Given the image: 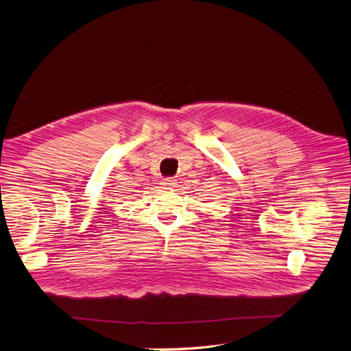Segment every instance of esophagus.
Masks as SVG:
<instances>
[{
    "label": "esophagus",
    "instance_id": "1",
    "mask_svg": "<svg viewBox=\"0 0 351 351\" xmlns=\"http://www.w3.org/2000/svg\"><path fill=\"white\" fill-rule=\"evenodd\" d=\"M162 184H164L165 187H171V186L176 184V180L171 178V177H167V178L162 180Z\"/></svg>",
    "mask_w": 351,
    "mask_h": 351
}]
</instances>
